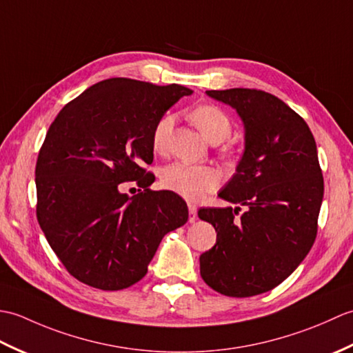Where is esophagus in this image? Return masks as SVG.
Instances as JSON below:
<instances>
[{
  "instance_id": "obj_1",
  "label": "esophagus",
  "mask_w": 353,
  "mask_h": 353,
  "mask_svg": "<svg viewBox=\"0 0 353 353\" xmlns=\"http://www.w3.org/2000/svg\"><path fill=\"white\" fill-rule=\"evenodd\" d=\"M188 211H190V223H194L197 220V206L188 203Z\"/></svg>"
}]
</instances>
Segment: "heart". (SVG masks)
<instances>
[{
    "label": "heart",
    "mask_w": 353,
    "mask_h": 353,
    "mask_svg": "<svg viewBox=\"0 0 353 353\" xmlns=\"http://www.w3.org/2000/svg\"><path fill=\"white\" fill-rule=\"evenodd\" d=\"M191 119L203 137L219 144L226 139L232 123L226 112L215 104H201L191 112ZM172 125V117L163 115L153 127L152 145L154 152H162L167 145L168 133ZM229 157L232 154H228ZM161 183L165 190L176 192L188 200L203 199L208 194L214 192L221 183L220 172L208 165H191L185 162H171L161 170Z\"/></svg>",
    "instance_id": "b5f03b06"
}]
</instances>
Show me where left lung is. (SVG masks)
I'll return each instance as SVG.
<instances>
[{
	"mask_svg": "<svg viewBox=\"0 0 353 353\" xmlns=\"http://www.w3.org/2000/svg\"><path fill=\"white\" fill-rule=\"evenodd\" d=\"M243 118L245 150L220 197L244 206L201 208L216 243L201 253L200 274L229 297L262 294L294 272L316 241L323 174L308 124L261 89L206 91Z\"/></svg>",
	"mask_w": 353,
	"mask_h": 353,
	"instance_id": "obj_1",
	"label": "left lung"
}]
</instances>
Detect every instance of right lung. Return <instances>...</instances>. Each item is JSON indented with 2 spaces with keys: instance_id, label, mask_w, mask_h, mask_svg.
<instances>
[{
  "instance_id": "1",
  "label": "right lung",
  "mask_w": 353,
  "mask_h": 353,
  "mask_svg": "<svg viewBox=\"0 0 353 353\" xmlns=\"http://www.w3.org/2000/svg\"><path fill=\"white\" fill-rule=\"evenodd\" d=\"M192 91L115 77L99 81L59 112L36 162V216L51 249L77 281L118 291L147 274L165 234L188 221L185 200L148 186L152 133ZM125 181L142 190L129 198Z\"/></svg>"
}]
</instances>
